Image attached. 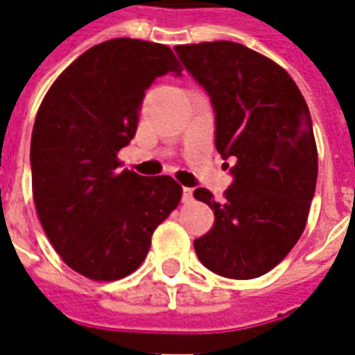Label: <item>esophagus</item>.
<instances>
[{"label": "esophagus", "mask_w": 355, "mask_h": 355, "mask_svg": "<svg viewBox=\"0 0 355 355\" xmlns=\"http://www.w3.org/2000/svg\"><path fill=\"white\" fill-rule=\"evenodd\" d=\"M193 200L192 188H182V203H190Z\"/></svg>", "instance_id": "esophagus-1"}]
</instances>
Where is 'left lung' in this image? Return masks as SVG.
I'll use <instances>...</instances> for the list:
<instances>
[{
  "label": "left lung",
  "instance_id": "left-lung-1",
  "mask_svg": "<svg viewBox=\"0 0 355 355\" xmlns=\"http://www.w3.org/2000/svg\"><path fill=\"white\" fill-rule=\"evenodd\" d=\"M175 51L211 98L218 154L234 159L223 201L205 188L193 192L215 211L193 249L211 272L253 279L277 266L304 232L318 180L310 110L282 66L241 43Z\"/></svg>",
  "mask_w": 355,
  "mask_h": 355
}]
</instances>
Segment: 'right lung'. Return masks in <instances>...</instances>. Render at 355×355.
Instances as JSON below:
<instances>
[{
	"mask_svg": "<svg viewBox=\"0 0 355 355\" xmlns=\"http://www.w3.org/2000/svg\"><path fill=\"white\" fill-rule=\"evenodd\" d=\"M167 72L180 76V68L162 43H98L58 76L35 116L30 165L37 216L62 261L89 279L135 272L180 201L177 180L140 177L117 162L137 132L144 91Z\"/></svg>",
	"mask_w": 355,
	"mask_h": 355,
	"instance_id": "add662e5",
	"label": "right lung"
}]
</instances>
